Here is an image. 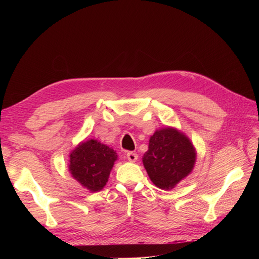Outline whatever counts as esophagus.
<instances>
[{"label": "esophagus", "mask_w": 259, "mask_h": 259, "mask_svg": "<svg viewBox=\"0 0 259 259\" xmlns=\"http://www.w3.org/2000/svg\"><path fill=\"white\" fill-rule=\"evenodd\" d=\"M126 156H127L128 161H131V162H136L138 159V155L135 152H127Z\"/></svg>", "instance_id": "esophagus-1"}]
</instances>
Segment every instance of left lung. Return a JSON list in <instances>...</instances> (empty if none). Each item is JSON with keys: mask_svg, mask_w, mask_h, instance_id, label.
I'll use <instances>...</instances> for the list:
<instances>
[{"mask_svg": "<svg viewBox=\"0 0 259 259\" xmlns=\"http://www.w3.org/2000/svg\"><path fill=\"white\" fill-rule=\"evenodd\" d=\"M197 160L195 149L184 133L174 127L154 132L143 156L151 182L160 189L169 190L189 175Z\"/></svg>", "mask_w": 259, "mask_h": 259, "instance_id": "left-lung-1", "label": "left lung"}]
</instances>
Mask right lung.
Returning a JSON list of instances; mask_svg holds the SVG:
<instances>
[{
	"label": "right lung",
	"mask_w": 259,
	"mask_h": 259,
	"mask_svg": "<svg viewBox=\"0 0 259 259\" xmlns=\"http://www.w3.org/2000/svg\"><path fill=\"white\" fill-rule=\"evenodd\" d=\"M69 158L72 177L91 192H96L106 186L117 154L112 148L90 139L77 145Z\"/></svg>",
	"instance_id": "add662e5"
}]
</instances>
